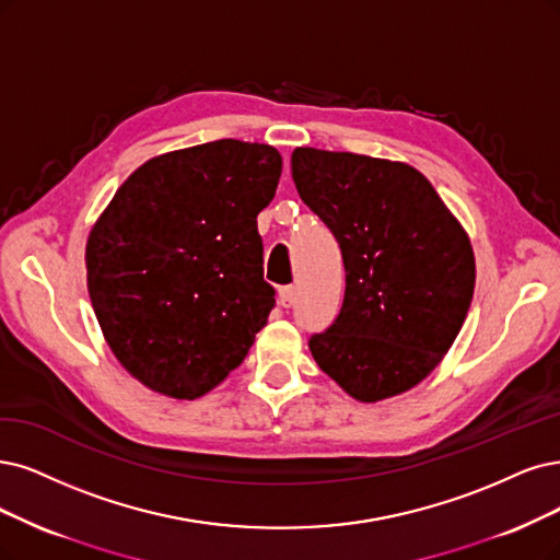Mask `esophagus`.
Returning a JSON list of instances; mask_svg holds the SVG:
<instances>
[{"instance_id":"34e87169","label":"esophagus","mask_w":560,"mask_h":560,"mask_svg":"<svg viewBox=\"0 0 560 560\" xmlns=\"http://www.w3.org/2000/svg\"><path fill=\"white\" fill-rule=\"evenodd\" d=\"M295 295H298V291H295V285H283L281 291H279V302H281V306H285V308H291L293 304H295Z\"/></svg>"}]
</instances>
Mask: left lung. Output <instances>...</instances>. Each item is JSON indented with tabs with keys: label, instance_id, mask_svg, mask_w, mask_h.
I'll return each instance as SVG.
<instances>
[{
	"label": "left lung",
	"instance_id": "obj_1",
	"mask_svg": "<svg viewBox=\"0 0 560 560\" xmlns=\"http://www.w3.org/2000/svg\"><path fill=\"white\" fill-rule=\"evenodd\" d=\"M291 168L346 267L343 306L308 341L312 355L362 404L404 395L441 364L466 320L475 288L466 228L404 161L295 148Z\"/></svg>",
	"mask_w": 560,
	"mask_h": 560
}]
</instances>
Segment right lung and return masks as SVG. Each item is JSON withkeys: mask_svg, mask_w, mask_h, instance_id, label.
<instances>
[{"mask_svg": "<svg viewBox=\"0 0 560 560\" xmlns=\"http://www.w3.org/2000/svg\"><path fill=\"white\" fill-rule=\"evenodd\" d=\"M272 144L223 138L136 168L92 225L88 291L103 339L148 389L198 399L275 306L256 217L281 177Z\"/></svg>", "mask_w": 560, "mask_h": 560, "instance_id": "add662e5", "label": "right lung"}]
</instances>
